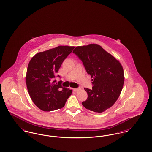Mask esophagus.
I'll return each instance as SVG.
<instances>
[{
  "mask_svg": "<svg viewBox=\"0 0 152 152\" xmlns=\"http://www.w3.org/2000/svg\"><path fill=\"white\" fill-rule=\"evenodd\" d=\"M73 90L75 91V92H77L80 90V88H74Z\"/></svg>",
  "mask_w": 152,
  "mask_h": 152,
  "instance_id": "34e87169",
  "label": "esophagus"
}]
</instances>
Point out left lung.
Masks as SVG:
<instances>
[{"label": "left lung", "mask_w": 152, "mask_h": 152, "mask_svg": "<svg viewBox=\"0 0 152 152\" xmlns=\"http://www.w3.org/2000/svg\"><path fill=\"white\" fill-rule=\"evenodd\" d=\"M73 53L82 61L92 79V89L84 88L88 98L82 102L83 105L94 112L105 111L115 103L121 92L124 83L122 65L97 44L78 46Z\"/></svg>", "instance_id": "1"}]
</instances>
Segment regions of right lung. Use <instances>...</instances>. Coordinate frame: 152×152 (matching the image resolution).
Instances as JSON below:
<instances>
[{
  "label": "right lung",
  "mask_w": 152,
  "mask_h": 152,
  "mask_svg": "<svg viewBox=\"0 0 152 152\" xmlns=\"http://www.w3.org/2000/svg\"><path fill=\"white\" fill-rule=\"evenodd\" d=\"M74 48L60 45L39 52L31 59L26 84L32 100L40 109L49 112L61 108L72 94V90L62 87V81L56 84L55 78L62 63Z\"/></svg>",
  "instance_id": "obj_1"
}]
</instances>
